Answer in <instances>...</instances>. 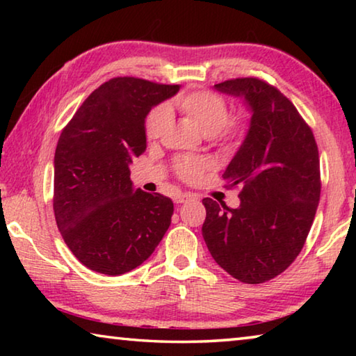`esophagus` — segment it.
<instances>
[{
  "instance_id": "esophagus-1",
  "label": "esophagus",
  "mask_w": 356,
  "mask_h": 356,
  "mask_svg": "<svg viewBox=\"0 0 356 356\" xmlns=\"http://www.w3.org/2000/svg\"><path fill=\"white\" fill-rule=\"evenodd\" d=\"M190 200H193L191 193H182V195H177L176 197H174V202L184 204V202H188Z\"/></svg>"
}]
</instances>
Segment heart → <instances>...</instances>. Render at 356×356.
I'll return each instance as SVG.
<instances>
[{"mask_svg":"<svg viewBox=\"0 0 356 356\" xmlns=\"http://www.w3.org/2000/svg\"><path fill=\"white\" fill-rule=\"evenodd\" d=\"M177 110L188 118L204 135L212 138L220 146L231 149L242 141L245 134V122L240 116L229 114L227 100L215 91H190L177 95L168 106H155L147 114L144 131L147 141H156L163 136L170 125V111ZM210 168V161L204 159H184L176 160L174 171L179 179L185 182H196L204 171Z\"/></svg>","mask_w":356,"mask_h":356,"instance_id":"heart-1","label":"heart"}]
</instances>
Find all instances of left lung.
I'll return each mask as SVG.
<instances>
[{"label": "left lung", "instance_id": "left-lung-1", "mask_svg": "<svg viewBox=\"0 0 356 356\" xmlns=\"http://www.w3.org/2000/svg\"><path fill=\"white\" fill-rule=\"evenodd\" d=\"M245 97L252 111L242 147L226 168L229 188H240V207L204 197L202 237L215 262L245 284L276 278L308 237L321 200L316 138L284 94L254 76L215 84Z\"/></svg>", "mask_w": 356, "mask_h": 356}]
</instances>
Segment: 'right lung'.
I'll list each match as a JSON object with an SVG mask.
<instances>
[{
    "label": "right lung",
    "instance_id": "add662e5",
    "mask_svg": "<svg viewBox=\"0 0 356 356\" xmlns=\"http://www.w3.org/2000/svg\"><path fill=\"white\" fill-rule=\"evenodd\" d=\"M179 84L135 76L105 81L63 129L55 152L53 212L65 245L84 267L118 276L152 254L174 204L131 186L129 165L146 150L144 119Z\"/></svg>",
    "mask_w": 356,
    "mask_h": 356
}]
</instances>
